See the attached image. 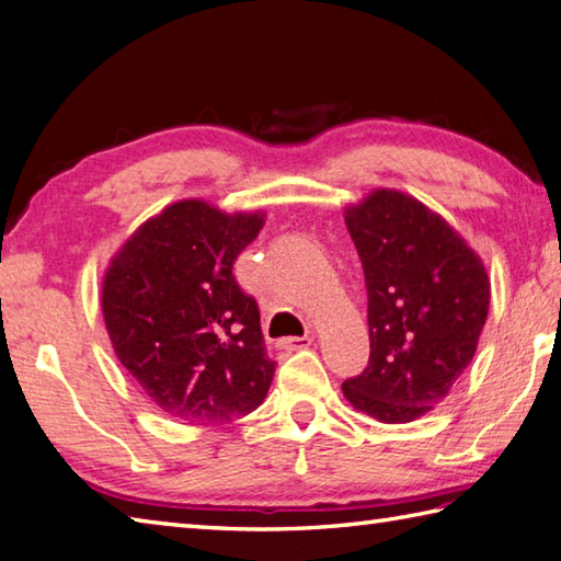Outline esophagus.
Here are the masks:
<instances>
[{
  "label": "esophagus",
  "mask_w": 561,
  "mask_h": 561,
  "mask_svg": "<svg viewBox=\"0 0 561 561\" xmlns=\"http://www.w3.org/2000/svg\"><path fill=\"white\" fill-rule=\"evenodd\" d=\"M311 340H313V337H309V335H304V337H282L279 343H277V347H279V350H287V353H294V350L309 347Z\"/></svg>",
  "instance_id": "obj_1"
}]
</instances>
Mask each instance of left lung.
<instances>
[{"mask_svg":"<svg viewBox=\"0 0 561 561\" xmlns=\"http://www.w3.org/2000/svg\"><path fill=\"white\" fill-rule=\"evenodd\" d=\"M367 282L369 365L343 393L381 423L433 411L465 375L486 323L484 262L440 214L399 190L345 208Z\"/></svg>","mask_w":561,"mask_h":561,"instance_id":"obj_1","label":"left lung"}]
</instances>
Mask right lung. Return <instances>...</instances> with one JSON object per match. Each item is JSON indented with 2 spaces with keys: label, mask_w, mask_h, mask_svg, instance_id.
Masks as SVG:
<instances>
[{
  "label": "right lung",
  "mask_w": 561,
  "mask_h": 561,
  "mask_svg": "<svg viewBox=\"0 0 561 561\" xmlns=\"http://www.w3.org/2000/svg\"><path fill=\"white\" fill-rule=\"evenodd\" d=\"M265 211L226 214L182 199L140 224L102 279V313L121 365L174 421L224 425L265 401L274 362L260 311L233 277Z\"/></svg>",
  "instance_id": "obj_1"
}]
</instances>
